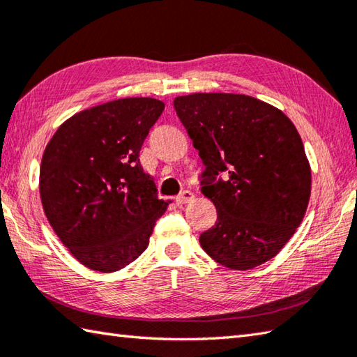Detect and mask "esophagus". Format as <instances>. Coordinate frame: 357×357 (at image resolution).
I'll list each match as a JSON object with an SVG mask.
<instances>
[{"label": "esophagus", "instance_id": "1", "mask_svg": "<svg viewBox=\"0 0 357 357\" xmlns=\"http://www.w3.org/2000/svg\"><path fill=\"white\" fill-rule=\"evenodd\" d=\"M190 201H193V193L188 192V190H184L183 193L179 195V197H176V204H179V206L188 204Z\"/></svg>", "mask_w": 357, "mask_h": 357}]
</instances>
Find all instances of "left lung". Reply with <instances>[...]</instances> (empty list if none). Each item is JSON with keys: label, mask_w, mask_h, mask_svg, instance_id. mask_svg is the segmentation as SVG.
<instances>
[{"label": "left lung", "mask_w": 357, "mask_h": 357, "mask_svg": "<svg viewBox=\"0 0 357 357\" xmlns=\"http://www.w3.org/2000/svg\"><path fill=\"white\" fill-rule=\"evenodd\" d=\"M174 109L206 170L201 192L218 218L201 234L208 257L248 271L274 258L296 234L311 197V167L282 109L244 94L174 97ZM222 172L225 179L215 181Z\"/></svg>", "instance_id": "1"}]
</instances>
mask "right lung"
Returning a JSON list of instances; mask_svg holds the SVG:
<instances>
[{"label": "right lung", "instance_id": "right-lung-1", "mask_svg": "<svg viewBox=\"0 0 357 357\" xmlns=\"http://www.w3.org/2000/svg\"><path fill=\"white\" fill-rule=\"evenodd\" d=\"M164 102L127 97L69 117L47 142L40 198L49 225L77 261L99 272L128 266L172 201L158 198L139 162Z\"/></svg>", "mask_w": 357, "mask_h": 357}]
</instances>
